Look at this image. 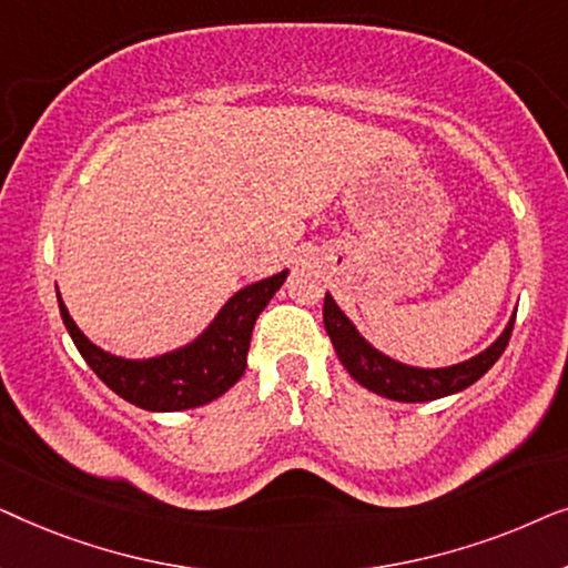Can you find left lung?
Returning <instances> with one entry per match:
<instances>
[{"mask_svg": "<svg viewBox=\"0 0 568 568\" xmlns=\"http://www.w3.org/2000/svg\"><path fill=\"white\" fill-rule=\"evenodd\" d=\"M323 323L341 364H344L348 375H352L362 387H367V390L390 400L424 403L460 393L465 387L476 383V379L484 377L486 372L494 367L496 359L504 354V348H507L511 328H515V315L509 317L501 336L496 338L491 346L484 348V352L470 356V359H465L460 364H453V367L437 369L403 364L398 359H393V356L379 352V348L372 346L369 341L356 331V325L348 321L346 313L336 305V300H333L331 294H325Z\"/></svg>", "mask_w": 568, "mask_h": 568, "instance_id": "1", "label": "left lung"}]
</instances>
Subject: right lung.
I'll use <instances>...</instances> for the list:
<instances>
[{
    "instance_id": "obj_1",
    "label": "right lung",
    "mask_w": 568,
    "mask_h": 568,
    "mask_svg": "<svg viewBox=\"0 0 568 568\" xmlns=\"http://www.w3.org/2000/svg\"><path fill=\"white\" fill-rule=\"evenodd\" d=\"M290 271L247 284L224 302L212 323L199 338L175 352L150 356V359H123L92 344L69 315L64 300L59 297V313L77 352L90 369L123 400L144 410H185L199 408L220 398L243 377L247 367L253 325L282 290Z\"/></svg>"
}]
</instances>
